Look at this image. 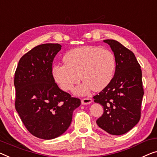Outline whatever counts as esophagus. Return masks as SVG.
<instances>
[{"label": "esophagus", "mask_w": 157, "mask_h": 157, "mask_svg": "<svg viewBox=\"0 0 157 157\" xmlns=\"http://www.w3.org/2000/svg\"><path fill=\"white\" fill-rule=\"evenodd\" d=\"M92 102V99L91 98H84V99H82L81 103L82 105H86V104H90Z\"/></svg>", "instance_id": "obj_1"}]
</instances>
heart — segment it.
I'll use <instances>...</instances> for the list:
<instances>
[{
    "mask_svg": "<svg viewBox=\"0 0 157 157\" xmlns=\"http://www.w3.org/2000/svg\"><path fill=\"white\" fill-rule=\"evenodd\" d=\"M63 62L64 65L53 66V78L64 91L71 90L81 79L84 83L75 90L80 95L86 94L91 89L100 91L106 87L116 69V58L111 51L91 46L67 51Z\"/></svg>",
    "mask_w": 157,
    "mask_h": 157,
    "instance_id": "heart-1",
    "label": "heart"
}]
</instances>
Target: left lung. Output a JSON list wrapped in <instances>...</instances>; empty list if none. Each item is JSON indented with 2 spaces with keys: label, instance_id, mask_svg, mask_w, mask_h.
I'll return each instance as SVG.
<instances>
[{
  "label": "left lung",
  "instance_id": "1",
  "mask_svg": "<svg viewBox=\"0 0 157 157\" xmlns=\"http://www.w3.org/2000/svg\"><path fill=\"white\" fill-rule=\"evenodd\" d=\"M104 41L114 53L116 71L111 82L93 97L94 102L104 106V113L97 123L109 134L120 135L132 129L141 117L144 95L142 71L130 50L113 39Z\"/></svg>",
  "mask_w": 157,
  "mask_h": 157
}]
</instances>
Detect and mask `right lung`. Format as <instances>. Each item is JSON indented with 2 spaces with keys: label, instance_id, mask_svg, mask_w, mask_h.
<instances>
[{
  "label": "right lung",
  "instance_id": "1",
  "mask_svg": "<svg viewBox=\"0 0 157 157\" xmlns=\"http://www.w3.org/2000/svg\"><path fill=\"white\" fill-rule=\"evenodd\" d=\"M61 47L59 44L36 46L20 58L15 71V109L27 130L38 138L54 139L64 133L81 104L53 78V61Z\"/></svg>",
  "mask_w": 157,
  "mask_h": 157
}]
</instances>
